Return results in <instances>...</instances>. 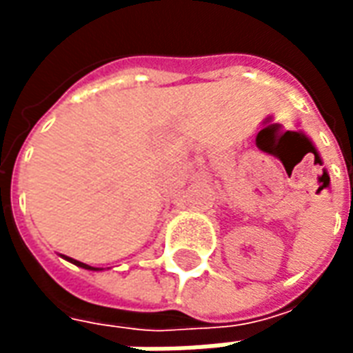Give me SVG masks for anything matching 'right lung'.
I'll use <instances>...</instances> for the list:
<instances>
[{"label":"right lung","mask_w":353,"mask_h":353,"mask_svg":"<svg viewBox=\"0 0 353 353\" xmlns=\"http://www.w3.org/2000/svg\"><path fill=\"white\" fill-rule=\"evenodd\" d=\"M65 259L70 261V263H73V265L81 266V268H87V270H101V268H94V266H90V265H85V263H81V261H75V259H72V257H65Z\"/></svg>","instance_id":"1"}]
</instances>
